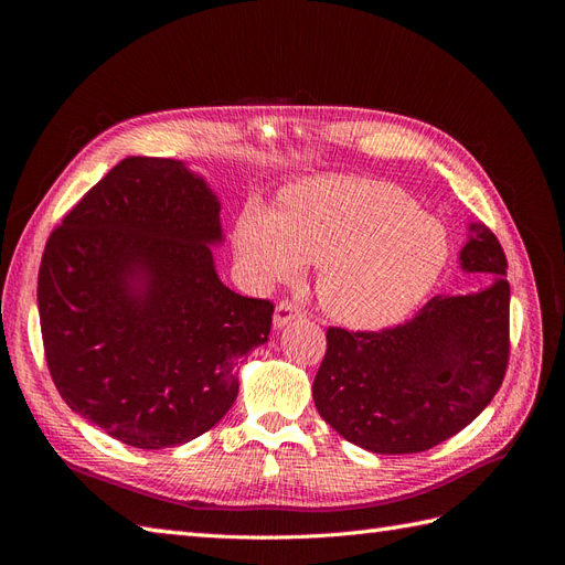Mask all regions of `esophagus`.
I'll return each instance as SVG.
<instances>
[{
  "instance_id": "obj_1",
  "label": "esophagus",
  "mask_w": 565,
  "mask_h": 565,
  "mask_svg": "<svg viewBox=\"0 0 565 565\" xmlns=\"http://www.w3.org/2000/svg\"><path fill=\"white\" fill-rule=\"evenodd\" d=\"M301 316H303V311L299 309L295 301H280L276 306V313H273V328L282 330L285 324H289L292 320H299Z\"/></svg>"
}]
</instances>
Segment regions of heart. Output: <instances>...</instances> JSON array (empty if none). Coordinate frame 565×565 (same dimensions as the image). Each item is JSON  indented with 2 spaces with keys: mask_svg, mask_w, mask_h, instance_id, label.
Returning <instances> with one entry per match:
<instances>
[{
  "mask_svg": "<svg viewBox=\"0 0 565 565\" xmlns=\"http://www.w3.org/2000/svg\"><path fill=\"white\" fill-rule=\"evenodd\" d=\"M233 252L256 285L295 280L316 264L322 311L353 330L413 316L440 280L450 237L401 188L361 177L289 185L278 212L252 200L233 228Z\"/></svg>",
  "mask_w": 565,
  "mask_h": 565,
  "instance_id": "b5f03b06",
  "label": "heart"
}]
</instances>
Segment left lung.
Returning <instances> with one entry per match:
<instances>
[{"mask_svg":"<svg viewBox=\"0 0 565 565\" xmlns=\"http://www.w3.org/2000/svg\"><path fill=\"white\" fill-rule=\"evenodd\" d=\"M459 266L494 278L473 292L434 297L398 328L328 330L313 401L349 443L377 455L424 452L469 426L502 386L507 256L483 224L469 226Z\"/></svg>","mask_w":565,"mask_h":565,"instance_id":"1","label":"left lung"}]
</instances>
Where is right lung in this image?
<instances>
[{"instance_id": "add662e5", "label": "right lung", "mask_w": 565, "mask_h": 565, "mask_svg": "<svg viewBox=\"0 0 565 565\" xmlns=\"http://www.w3.org/2000/svg\"><path fill=\"white\" fill-rule=\"evenodd\" d=\"M218 212L183 162L127 158L46 241L38 306L51 380L127 446L210 431L237 398V361L268 341L273 303L218 280Z\"/></svg>"}]
</instances>
